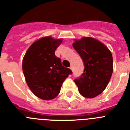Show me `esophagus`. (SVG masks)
Listing matches in <instances>:
<instances>
[{
    "mask_svg": "<svg viewBox=\"0 0 130 130\" xmlns=\"http://www.w3.org/2000/svg\"><path fill=\"white\" fill-rule=\"evenodd\" d=\"M69 68H70V69H71V71H73V66H72V65H71V67H69Z\"/></svg>",
    "mask_w": 130,
    "mask_h": 130,
    "instance_id": "obj_1",
    "label": "esophagus"
}]
</instances>
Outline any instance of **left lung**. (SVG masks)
I'll return each mask as SVG.
<instances>
[{
	"label": "left lung",
	"mask_w": 130,
	"mask_h": 130,
	"mask_svg": "<svg viewBox=\"0 0 130 130\" xmlns=\"http://www.w3.org/2000/svg\"><path fill=\"white\" fill-rule=\"evenodd\" d=\"M73 47L85 66L83 74L75 79L79 92L85 98H95L106 88L112 75L111 53L105 45L91 37L75 40Z\"/></svg>",
	"instance_id": "8db88e82"
}]
</instances>
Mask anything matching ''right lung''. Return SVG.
Masks as SVG:
<instances>
[{
    "label": "right lung",
    "instance_id": "add662e5",
    "mask_svg": "<svg viewBox=\"0 0 130 130\" xmlns=\"http://www.w3.org/2000/svg\"><path fill=\"white\" fill-rule=\"evenodd\" d=\"M62 39L41 38L32 44L23 58V71L28 87L42 100L54 99L59 93L63 82L72 74L63 67L55 51Z\"/></svg>",
    "mask_w": 130,
    "mask_h": 130
}]
</instances>
